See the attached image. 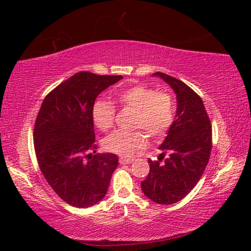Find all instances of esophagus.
Instances as JSON below:
<instances>
[{
    "mask_svg": "<svg viewBox=\"0 0 251 251\" xmlns=\"http://www.w3.org/2000/svg\"><path fill=\"white\" fill-rule=\"evenodd\" d=\"M120 163L121 164H130V163H133V158H127V157H120Z\"/></svg>",
    "mask_w": 251,
    "mask_h": 251,
    "instance_id": "obj_1",
    "label": "esophagus"
}]
</instances>
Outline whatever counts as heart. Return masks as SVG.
Listing matches in <instances>:
<instances>
[{"mask_svg":"<svg viewBox=\"0 0 251 251\" xmlns=\"http://www.w3.org/2000/svg\"><path fill=\"white\" fill-rule=\"evenodd\" d=\"M122 107L134 109L131 126L134 130H115L106 136L103 146L106 151L120 155H131L147 144L148 135L160 138L171 128L175 120V100L167 92H157L143 84L123 87L113 93ZM116 109L112 101L96 100L92 108L95 126L101 131L112 128Z\"/></svg>","mask_w":251,"mask_h":251,"instance_id":"obj_1","label":"heart"}]
</instances>
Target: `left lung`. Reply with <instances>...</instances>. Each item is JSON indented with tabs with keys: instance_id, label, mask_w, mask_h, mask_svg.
Segmentation results:
<instances>
[{
	"instance_id": "8db88e82",
	"label": "left lung",
	"mask_w": 251,
	"mask_h": 251,
	"mask_svg": "<svg viewBox=\"0 0 251 251\" xmlns=\"http://www.w3.org/2000/svg\"><path fill=\"white\" fill-rule=\"evenodd\" d=\"M154 75L163 78L176 93L177 110L159 146L163 152L158 160L148 159L150 173L141 186L152 201L172 205L192 192L202 176L212 146L211 124L201 96L188 85L160 72Z\"/></svg>"
}]
</instances>
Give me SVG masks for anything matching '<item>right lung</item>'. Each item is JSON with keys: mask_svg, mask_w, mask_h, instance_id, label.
Segmentation results:
<instances>
[{"mask_svg": "<svg viewBox=\"0 0 251 251\" xmlns=\"http://www.w3.org/2000/svg\"><path fill=\"white\" fill-rule=\"evenodd\" d=\"M123 76L79 72L50 91L34 125V150L46 181L69 205L86 208L107 193L117 156L96 152L92 108Z\"/></svg>", "mask_w": 251, "mask_h": 251, "instance_id": "obj_1", "label": "right lung"}]
</instances>
